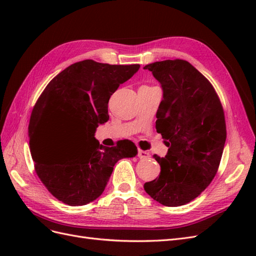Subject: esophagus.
<instances>
[{
    "mask_svg": "<svg viewBox=\"0 0 256 256\" xmlns=\"http://www.w3.org/2000/svg\"><path fill=\"white\" fill-rule=\"evenodd\" d=\"M138 157L141 158V159H147V158L150 157V154L148 152H145V150H138Z\"/></svg>",
    "mask_w": 256,
    "mask_h": 256,
    "instance_id": "1",
    "label": "esophagus"
}]
</instances>
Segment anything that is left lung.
Here are the masks:
<instances>
[{
  "instance_id": "8db88e82",
  "label": "left lung",
  "mask_w": 256,
  "mask_h": 256,
  "mask_svg": "<svg viewBox=\"0 0 256 256\" xmlns=\"http://www.w3.org/2000/svg\"><path fill=\"white\" fill-rule=\"evenodd\" d=\"M144 69L164 90L156 129L168 147L164 158L154 156L160 175L144 190L162 205L182 206L198 196L218 171L226 140L223 108L212 83L187 60L154 62Z\"/></svg>"
}]
</instances>
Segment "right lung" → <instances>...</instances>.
<instances>
[{
    "mask_svg": "<svg viewBox=\"0 0 256 256\" xmlns=\"http://www.w3.org/2000/svg\"><path fill=\"white\" fill-rule=\"evenodd\" d=\"M138 68V64L110 65L84 60L54 76L37 99L28 124L30 154L38 177L60 202L81 206L95 200L104 191L116 162L138 154L129 140L106 147L94 136L100 124L109 120L111 95ZM56 118L78 130L80 141L74 151L49 155L43 148V134Z\"/></svg>",
    "mask_w": 256,
    "mask_h": 256,
    "instance_id": "add662e5",
    "label": "right lung"
}]
</instances>
